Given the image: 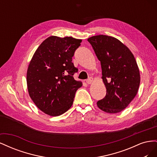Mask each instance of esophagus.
Masks as SVG:
<instances>
[{"label": "esophagus", "instance_id": "esophagus-1", "mask_svg": "<svg viewBox=\"0 0 157 157\" xmlns=\"http://www.w3.org/2000/svg\"><path fill=\"white\" fill-rule=\"evenodd\" d=\"M92 81H93V78L90 77L88 79H87V80H86V82L87 84H91V83L92 82Z\"/></svg>", "mask_w": 157, "mask_h": 157}]
</instances>
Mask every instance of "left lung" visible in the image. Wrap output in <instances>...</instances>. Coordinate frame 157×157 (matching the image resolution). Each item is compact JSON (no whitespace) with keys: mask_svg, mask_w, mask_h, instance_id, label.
<instances>
[{"mask_svg":"<svg viewBox=\"0 0 157 157\" xmlns=\"http://www.w3.org/2000/svg\"><path fill=\"white\" fill-rule=\"evenodd\" d=\"M88 41L101 62L102 78L107 89L105 96L97 105L106 113H119L135 98L140 86V71L134 56L112 36H94Z\"/></svg>","mask_w":157,"mask_h":157,"instance_id":"8db88e82","label":"left lung"}]
</instances>
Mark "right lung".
Returning a JSON list of instances; mask_svg holds the SVG:
<instances>
[{"label": "right lung", "mask_w": 157, "mask_h": 157, "mask_svg": "<svg viewBox=\"0 0 157 157\" xmlns=\"http://www.w3.org/2000/svg\"><path fill=\"white\" fill-rule=\"evenodd\" d=\"M82 40L52 36L42 42L29 63L27 84L36 107L50 116H59L72 106L75 93L82 86L73 75L78 69L72 63Z\"/></svg>", "instance_id": "add662e5"}]
</instances>
